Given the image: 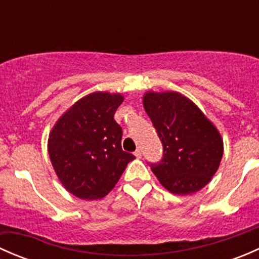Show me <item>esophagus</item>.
Returning <instances> with one entry per match:
<instances>
[{"label":"esophagus","mask_w":259,"mask_h":259,"mask_svg":"<svg viewBox=\"0 0 259 259\" xmlns=\"http://www.w3.org/2000/svg\"><path fill=\"white\" fill-rule=\"evenodd\" d=\"M134 155L137 156L138 159H140V158H142V150H140V149H137V150H135V153H134Z\"/></svg>","instance_id":"esophagus-1"}]
</instances>
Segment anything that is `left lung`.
I'll return each instance as SVG.
<instances>
[{
  "mask_svg": "<svg viewBox=\"0 0 259 259\" xmlns=\"http://www.w3.org/2000/svg\"><path fill=\"white\" fill-rule=\"evenodd\" d=\"M143 105L163 144V159L151 165L160 184L178 195L204 188L223 156V139L215 125L177 91H146Z\"/></svg>",
  "mask_w": 259,
  "mask_h": 259,
  "instance_id": "8db88e82",
  "label": "left lung"
}]
</instances>
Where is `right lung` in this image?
I'll return each mask as SVG.
<instances>
[{"mask_svg":"<svg viewBox=\"0 0 259 259\" xmlns=\"http://www.w3.org/2000/svg\"><path fill=\"white\" fill-rule=\"evenodd\" d=\"M122 101L121 94H89L70 106L50 132L48 150L55 173L80 199L109 194L135 159L121 149L122 130L114 119Z\"/></svg>","mask_w":259,"mask_h":259,"instance_id":"obj_1","label":"right lung"}]
</instances>
